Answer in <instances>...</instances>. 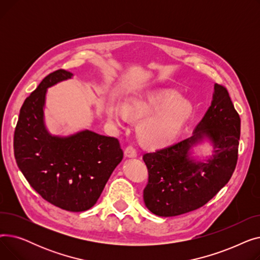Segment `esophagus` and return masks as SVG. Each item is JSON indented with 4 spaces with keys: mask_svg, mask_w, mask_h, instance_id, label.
Instances as JSON below:
<instances>
[{
    "mask_svg": "<svg viewBox=\"0 0 260 260\" xmlns=\"http://www.w3.org/2000/svg\"><path fill=\"white\" fill-rule=\"evenodd\" d=\"M124 154L126 157H129V158H134V157H137V149H136V147L134 145H128L125 151H124Z\"/></svg>",
    "mask_w": 260,
    "mask_h": 260,
    "instance_id": "esophagus-1",
    "label": "esophagus"
}]
</instances>
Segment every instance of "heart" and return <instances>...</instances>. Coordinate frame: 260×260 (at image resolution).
<instances>
[{
    "mask_svg": "<svg viewBox=\"0 0 260 260\" xmlns=\"http://www.w3.org/2000/svg\"><path fill=\"white\" fill-rule=\"evenodd\" d=\"M190 105L173 91L149 92L144 97L128 100L124 111L111 102L105 108L108 120L117 125L125 122L127 118L144 120L139 126L140 139L149 146H162L170 143L178 134L190 114Z\"/></svg>",
    "mask_w": 260,
    "mask_h": 260,
    "instance_id": "heart-1",
    "label": "heart"
}]
</instances>
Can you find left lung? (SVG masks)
<instances>
[{"mask_svg":"<svg viewBox=\"0 0 260 260\" xmlns=\"http://www.w3.org/2000/svg\"><path fill=\"white\" fill-rule=\"evenodd\" d=\"M204 135L214 143L213 157L207 164L189 160V148ZM239 138L240 117L228 89L215 84L212 104L190 137L143 155L148 172L143 189L146 208L172 217L203 207L233 175Z\"/></svg>","mask_w":260,"mask_h":260,"instance_id":"left-lung-1","label":"left lung"}]
</instances>
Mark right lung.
Masks as SVG:
<instances>
[{
	"label": "right lung",
	"mask_w": 260,
	"mask_h": 260,
	"mask_svg": "<svg viewBox=\"0 0 260 260\" xmlns=\"http://www.w3.org/2000/svg\"><path fill=\"white\" fill-rule=\"evenodd\" d=\"M72 76L65 70L50 73L25 99L13 151L19 169L41 197L62 210L83 212L98 201L123 151L117 138L90 131L67 138L47 133L43 122L46 88Z\"/></svg>",
	"instance_id": "obj_1"
}]
</instances>
